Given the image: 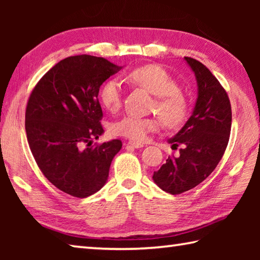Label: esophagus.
<instances>
[{
	"mask_svg": "<svg viewBox=\"0 0 260 260\" xmlns=\"http://www.w3.org/2000/svg\"><path fill=\"white\" fill-rule=\"evenodd\" d=\"M127 146H129L132 148H135V149H139V148H143V143H139V142H135V141H129L128 143H127Z\"/></svg>",
	"mask_w": 260,
	"mask_h": 260,
	"instance_id": "1",
	"label": "esophagus"
}]
</instances>
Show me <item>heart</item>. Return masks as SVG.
<instances>
[{
	"mask_svg": "<svg viewBox=\"0 0 260 260\" xmlns=\"http://www.w3.org/2000/svg\"><path fill=\"white\" fill-rule=\"evenodd\" d=\"M131 81L157 96L153 111L159 114L169 127H178L188 116V101L179 91L178 82L166 70L157 64H147L135 68L128 74ZM103 107L114 112L121 107L122 85L119 79L112 78L104 82L100 90ZM161 120L158 117H136L127 114L111 125V133L133 141H144L148 135L159 129Z\"/></svg>",
	"mask_w": 260,
	"mask_h": 260,
	"instance_id": "1",
	"label": "heart"
}]
</instances>
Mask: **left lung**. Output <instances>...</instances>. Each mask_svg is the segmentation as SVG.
I'll use <instances>...</instances> for the list:
<instances>
[{"label":"left lung","instance_id":"obj_1","mask_svg":"<svg viewBox=\"0 0 260 260\" xmlns=\"http://www.w3.org/2000/svg\"><path fill=\"white\" fill-rule=\"evenodd\" d=\"M184 60L196 77V104L184 126L169 140L173 149L182 146L179 156L167 158L152 177L172 195L192 189L213 172L225 153L232 126L230 99L218 79L201 61L190 57Z\"/></svg>","mask_w":260,"mask_h":260}]
</instances>
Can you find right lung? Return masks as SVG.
Returning <instances> with one entry per match:
<instances>
[{"label":"right lung","instance_id":"1","mask_svg":"<svg viewBox=\"0 0 260 260\" xmlns=\"http://www.w3.org/2000/svg\"><path fill=\"white\" fill-rule=\"evenodd\" d=\"M121 67L90 55L68 57L34 87L25 113L29 149L39 169L59 190L85 199L107 182L120 140L91 147L103 134L99 91Z\"/></svg>","mask_w":260,"mask_h":260}]
</instances>
